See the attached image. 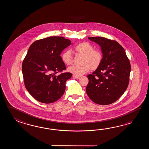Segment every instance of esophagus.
Instances as JSON below:
<instances>
[{"label":"esophagus","mask_w":149,"mask_h":149,"mask_svg":"<svg viewBox=\"0 0 149 149\" xmlns=\"http://www.w3.org/2000/svg\"><path fill=\"white\" fill-rule=\"evenodd\" d=\"M73 77L74 78H76V79H79V78L80 77V76H75V75H73Z\"/></svg>","instance_id":"esophagus-1"}]
</instances>
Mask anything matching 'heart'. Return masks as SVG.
Returning <instances> with one entry per match:
<instances>
[{"mask_svg":"<svg viewBox=\"0 0 149 149\" xmlns=\"http://www.w3.org/2000/svg\"><path fill=\"white\" fill-rule=\"evenodd\" d=\"M92 44L88 42L79 43L74 47L77 53L83 55L82 63L80 65H73L68 68V71L74 75L80 76L87 73L91 69H96L101 64L103 58L101 51L95 49ZM61 59L64 63L67 65L72 63V55L70 50L64 52L62 54Z\"/></svg>","mask_w":149,"mask_h":149,"instance_id":"heart-1","label":"heart"}]
</instances>
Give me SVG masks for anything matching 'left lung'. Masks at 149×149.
Instances as JSON below:
<instances>
[{
    "label": "left lung",
    "mask_w": 149,
    "mask_h": 149,
    "mask_svg": "<svg viewBox=\"0 0 149 149\" xmlns=\"http://www.w3.org/2000/svg\"><path fill=\"white\" fill-rule=\"evenodd\" d=\"M88 39L101 47L103 58L97 69L87 76L86 93L96 104H110L120 97L128 86L130 60L117 41L101 37Z\"/></svg>",
    "instance_id": "8db88e82"
}]
</instances>
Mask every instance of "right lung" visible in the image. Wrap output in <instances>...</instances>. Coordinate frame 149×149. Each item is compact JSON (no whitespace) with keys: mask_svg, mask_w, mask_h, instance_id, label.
<instances>
[{"mask_svg":"<svg viewBox=\"0 0 149 149\" xmlns=\"http://www.w3.org/2000/svg\"><path fill=\"white\" fill-rule=\"evenodd\" d=\"M71 42L63 37H49L36 40L29 48L22 66L24 83L38 101L52 103L63 95L65 82L72 74L56 73L66 70L60 54Z\"/></svg>","mask_w":149,"mask_h":149,"instance_id":"obj_1","label":"right lung"}]
</instances>
